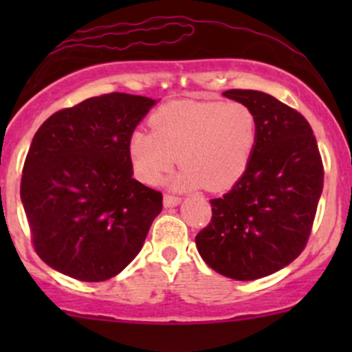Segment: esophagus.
I'll use <instances>...</instances> for the list:
<instances>
[{"label": "esophagus", "mask_w": 352, "mask_h": 352, "mask_svg": "<svg viewBox=\"0 0 352 352\" xmlns=\"http://www.w3.org/2000/svg\"><path fill=\"white\" fill-rule=\"evenodd\" d=\"M180 197L177 195H170V193H165L164 195V207L167 208H172V207H177V205L180 204Z\"/></svg>", "instance_id": "34e87169"}]
</instances>
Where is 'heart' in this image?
<instances>
[{
    "label": "heart",
    "instance_id": "obj_1",
    "mask_svg": "<svg viewBox=\"0 0 352 352\" xmlns=\"http://www.w3.org/2000/svg\"><path fill=\"white\" fill-rule=\"evenodd\" d=\"M152 132L135 131L129 155L137 179L155 185L175 165L173 187H233L248 168L258 139L256 117L245 104L173 100L151 117Z\"/></svg>",
    "mask_w": 352,
    "mask_h": 352
}]
</instances>
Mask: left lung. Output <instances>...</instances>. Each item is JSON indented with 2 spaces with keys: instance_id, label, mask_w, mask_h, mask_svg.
Returning a JSON list of instances; mask_svg holds the SVG:
<instances>
[{
  "instance_id": "1",
  "label": "left lung",
  "mask_w": 352,
  "mask_h": 352,
  "mask_svg": "<svg viewBox=\"0 0 352 352\" xmlns=\"http://www.w3.org/2000/svg\"><path fill=\"white\" fill-rule=\"evenodd\" d=\"M223 96L252 109L258 139L241 179L210 200L212 220L195 243L217 273L252 281L285 268L305 250L324 170L313 129L300 112L252 89Z\"/></svg>"
}]
</instances>
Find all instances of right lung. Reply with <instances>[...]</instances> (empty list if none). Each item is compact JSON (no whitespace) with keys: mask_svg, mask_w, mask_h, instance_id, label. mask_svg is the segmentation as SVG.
Here are the masks:
<instances>
[{"mask_svg":"<svg viewBox=\"0 0 352 352\" xmlns=\"http://www.w3.org/2000/svg\"><path fill=\"white\" fill-rule=\"evenodd\" d=\"M155 100L112 92L52 114L24 160L21 201L51 268L106 281L137 256L162 193L132 177L129 139Z\"/></svg>","mask_w":352,"mask_h":352,"instance_id":"obj_1","label":"right lung"}]
</instances>
